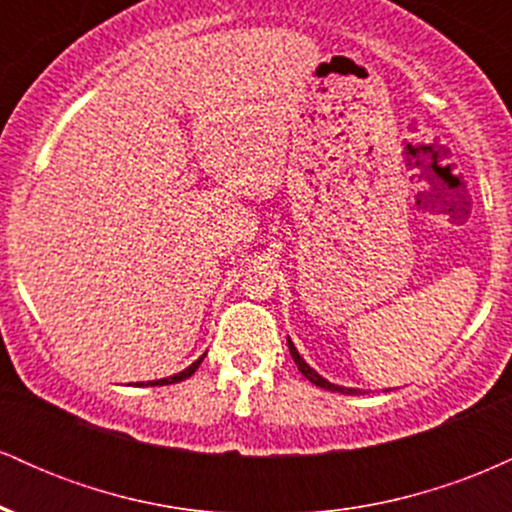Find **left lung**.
Segmentation results:
<instances>
[{
	"instance_id": "1",
	"label": "left lung",
	"mask_w": 512,
	"mask_h": 512,
	"mask_svg": "<svg viewBox=\"0 0 512 512\" xmlns=\"http://www.w3.org/2000/svg\"><path fill=\"white\" fill-rule=\"evenodd\" d=\"M286 342H289V351H291V356H293V361H296V366H298V370H301V373L305 375V378L310 380V383L313 385H317V387H322V390H330V392H342V395H356L358 390H354V387H339V385H332V383H327L325 378H322V375H317L313 368L308 366V363L303 361L301 358V354H298L296 351V346H293V342L291 339H286Z\"/></svg>"
}]
</instances>
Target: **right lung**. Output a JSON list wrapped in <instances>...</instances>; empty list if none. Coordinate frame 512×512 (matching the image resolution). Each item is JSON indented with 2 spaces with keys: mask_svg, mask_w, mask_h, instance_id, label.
I'll use <instances>...</instances> for the list:
<instances>
[{
  "mask_svg": "<svg viewBox=\"0 0 512 512\" xmlns=\"http://www.w3.org/2000/svg\"><path fill=\"white\" fill-rule=\"evenodd\" d=\"M202 361H204V356L197 358V361L192 363V366H187L185 370H182V373L170 375V378H163V380H154V383H149V385H173V383H180V380H187L199 368V363H202Z\"/></svg>",
  "mask_w": 512,
  "mask_h": 512,
  "instance_id": "1",
  "label": "right lung"
}]
</instances>
